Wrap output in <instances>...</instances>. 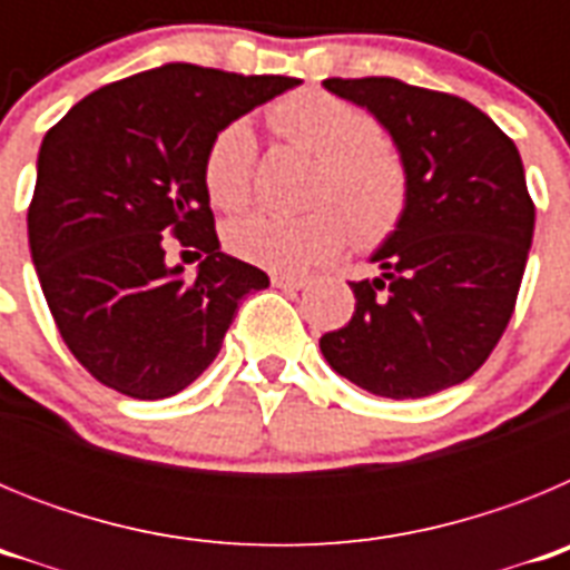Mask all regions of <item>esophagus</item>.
<instances>
[{
    "instance_id": "1",
    "label": "esophagus",
    "mask_w": 570,
    "mask_h": 570,
    "mask_svg": "<svg viewBox=\"0 0 570 570\" xmlns=\"http://www.w3.org/2000/svg\"><path fill=\"white\" fill-rule=\"evenodd\" d=\"M276 288H285V291H302L305 285H311V276H296V274H274L271 276Z\"/></svg>"
}]
</instances>
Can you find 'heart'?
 <instances>
[{
  "mask_svg": "<svg viewBox=\"0 0 570 570\" xmlns=\"http://www.w3.org/2000/svg\"><path fill=\"white\" fill-rule=\"evenodd\" d=\"M279 136L322 156L314 210H256L225 230L228 250L259 268L294 274L314 268L345 248L351 236L376 245L396 230L407 208L411 183L402 156L382 139L374 116L325 90H299L271 110ZM256 136L248 122L223 125L203 159L210 203L242 210L254 196Z\"/></svg>",
  "mask_w": 570,
  "mask_h": 570,
  "instance_id": "heart-1",
  "label": "heart"
}]
</instances>
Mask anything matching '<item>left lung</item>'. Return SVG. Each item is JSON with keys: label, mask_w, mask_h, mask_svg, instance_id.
Here are the masks:
<instances>
[{"label": "left lung", "mask_w": 570, "mask_h": 570, "mask_svg": "<svg viewBox=\"0 0 570 570\" xmlns=\"http://www.w3.org/2000/svg\"><path fill=\"white\" fill-rule=\"evenodd\" d=\"M394 136L411 196L351 282L356 308L320 340L336 374L387 400H420L465 382L511 322L533 236L520 150L465 99L391 77L325 79Z\"/></svg>", "instance_id": "obj_1"}]
</instances>
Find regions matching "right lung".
<instances>
[{
    "label": "right lung",
    "mask_w": 570,
    "mask_h": 570,
    "mask_svg": "<svg viewBox=\"0 0 570 570\" xmlns=\"http://www.w3.org/2000/svg\"><path fill=\"white\" fill-rule=\"evenodd\" d=\"M170 62L94 90L45 134L28 208L30 256L65 345L134 400L188 387L268 274L219 250L203 159L223 125L296 88ZM174 235L206 256L164 265Z\"/></svg>",
    "instance_id": "obj_1"
}]
</instances>
